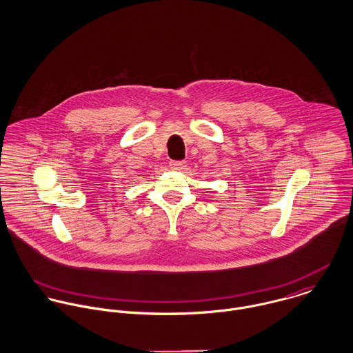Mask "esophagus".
<instances>
[{
	"label": "esophagus",
	"instance_id": "34e87169",
	"mask_svg": "<svg viewBox=\"0 0 353 353\" xmlns=\"http://www.w3.org/2000/svg\"><path fill=\"white\" fill-rule=\"evenodd\" d=\"M185 167V161H170V168L171 170H182Z\"/></svg>",
	"mask_w": 353,
	"mask_h": 353
}]
</instances>
